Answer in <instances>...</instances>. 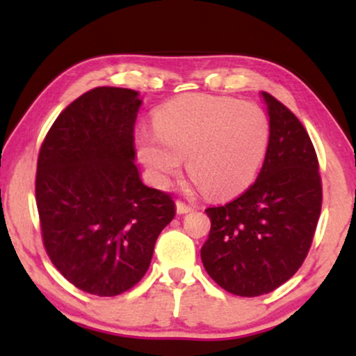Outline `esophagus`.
Instances as JSON below:
<instances>
[{
  "instance_id": "34e87169",
  "label": "esophagus",
  "mask_w": 356,
  "mask_h": 356,
  "mask_svg": "<svg viewBox=\"0 0 356 356\" xmlns=\"http://www.w3.org/2000/svg\"><path fill=\"white\" fill-rule=\"evenodd\" d=\"M175 209H177V214H187V212H191L194 207L189 206V204L182 202V201H177L175 202Z\"/></svg>"
}]
</instances>
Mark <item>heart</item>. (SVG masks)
<instances>
[{
  "mask_svg": "<svg viewBox=\"0 0 356 356\" xmlns=\"http://www.w3.org/2000/svg\"><path fill=\"white\" fill-rule=\"evenodd\" d=\"M155 130L137 136L138 157L159 184L187 159V172L214 197L236 194L254 181L269 144V120L251 102L191 93L154 117Z\"/></svg>",
  "mask_w": 356,
  "mask_h": 356,
  "instance_id": "obj_1",
  "label": "heart"
}]
</instances>
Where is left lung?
<instances>
[{
    "label": "left lung",
    "instance_id": "1",
    "mask_svg": "<svg viewBox=\"0 0 356 356\" xmlns=\"http://www.w3.org/2000/svg\"><path fill=\"white\" fill-rule=\"evenodd\" d=\"M269 144L256 182L234 201L206 209L209 238L201 249L207 275L238 296H261L303 264L321 212L318 159L295 113L261 92Z\"/></svg>",
    "mask_w": 356,
    "mask_h": 356
}]
</instances>
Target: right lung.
Returning a JSON list of instances; mask_svg holds the SVG:
<instances>
[{
    "label": "right lung",
    "instance_id": "1",
    "mask_svg": "<svg viewBox=\"0 0 356 356\" xmlns=\"http://www.w3.org/2000/svg\"><path fill=\"white\" fill-rule=\"evenodd\" d=\"M140 104L136 90H90L60 113L40 149L35 191L44 249L90 295L136 286L175 216L172 197L147 187L136 165Z\"/></svg>",
    "mask_w": 356,
    "mask_h": 356
}]
</instances>
